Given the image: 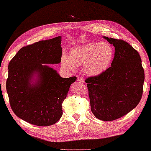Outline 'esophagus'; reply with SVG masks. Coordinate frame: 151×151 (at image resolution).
<instances>
[{"mask_svg":"<svg viewBox=\"0 0 151 151\" xmlns=\"http://www.w3.org/2000/svg\"><path fill=\"white\" fill-rule=\"evenodd\" d=\"M77 80H78V81H79V82H80V83L84 82V80H83V78H81V77H78V79H77Z\"/></svg>","mask_w":151,"mask_h":151,"instance_id":"34e87169","label":"esophagus"}]
</instances>
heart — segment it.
<instances>
[{
  "mask_svg": "<svg viewBox=\"0 0 151 151\" xmlns=\"http://www.w3.org/2000/svg\"><path fill=\"white\" fill-rule=\"evenodd\" d=\"M114 56V50L110 44L92 42L71 49L70 58L63 54L61 65L70 71H75L76 66L83 65L86 75L98 76L109 68Z\"/></svg>",
  "mask_w": 151,
  "mask_h": 151,
  "instance_id": "obj_1",
  "label": "heart"
}]
</instances>
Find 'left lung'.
<instances>
[{"mask_svg":"<svg viewBox=\"0 0 151 151\" xmlns=\"http://www.w3.org/2000/svg\"><path fill=\"white\" fill-rule=\"evenodd\" d=\"M115 48L111 67L86 80L91 110L99 120L112 121L130 112L140 102L145 72L137 50L126 41L103 37Z\"/></svg>","mask_w":151,"mask_h":151,"instance_id":"1","label":"left lung"}]
</instances>
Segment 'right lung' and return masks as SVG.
<instances>
[{
	"instance_id": "add662e5",
	"label": "right lung",
	"mask_w": 151,
	"mask_h": 151,
	"mask_svg": "<svg viewBox=\"0 0 151 151\" xmlns=\"http://www.w3.org/2000/svg\"><path fill=\"white\" fill-rule=\"evenodd\" d=\"M61 37L21 48L9 64L6 87L14 113L30 124L47 127L62 116V103L77 78H61L48 65L61 63Z\"/></svg>"
}]
</instances>
